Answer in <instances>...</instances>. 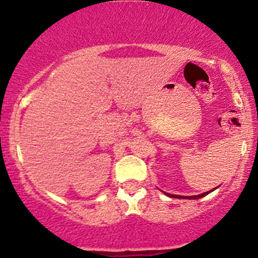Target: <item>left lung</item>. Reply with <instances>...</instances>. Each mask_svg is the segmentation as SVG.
I'll list each match as a JSON object with an SVG mask.
<instances>
[{"label":"left lung","mask_w":258,"mask_h":258,"mask_svg":"<svg viewBox=\"0 0 258 258\" xmlns=\"http://www.w3.org/2000/svg\"><path fill=\"white\" fill-rule=\"evenodd\" d=\"M213 189H211V191H209V192H204V194H201V195H196V196H175V195H170V194H166L167 195L168 197H177V199H187V200H197V199H201V197H204V196H206V195H209L210 192H212Z\"/></svg>","instance_id":"obj_1"}]
</instances>
